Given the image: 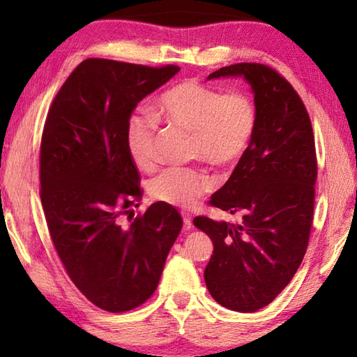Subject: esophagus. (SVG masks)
<instances>
[{
	"mask_svg": "<svg viewBox=\"0 0 357 357\" xmlns=\"http://www.w3.org/2000/svg\"><path fill=\"white\" fill-rule=\"evenodd\" d=\"M183 220H184V225L187 228L192 227V215L189 213H183Z\"/></svg>",
	"mask_w": 357,
	"mask_h": 357,
	"instance_id": "esophagus-1",
	"label": "esophagus"
}]
</instances>
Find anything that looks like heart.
I'll return each instance as SVG.
<instances>
[{"instance_id": "heart-1", "label": "heart", "mask_w": 357, "mask_h": 357, "mask_svg": "<svg viewBox=\"0 0 357 357\" xmlns=\"http://www.w3.org/2000/svg\"><path fill=\"white\" fill-rule=\"evenodd\" d=\"M159 121L190 132V157L228 168L243 159L255 135L258 107L244 89H220L195 80L174 84L160 94L154 114L137 113L126 129V146L143 172L159 162ZM214 179L203 167H170L149 181L153 200L190 208L213 190Z\"/></svg>"}]
</instances>
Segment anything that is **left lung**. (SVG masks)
<instances>
[{
  "label": "left lung",
  "instance_id": "1",
  "mask_svg": "<svg viewBox=\"0 0 357 357\" xmlns=\"http://www.w3.org/2000/svg\"><path fill=\"white\" fill-rule=\"evenodd\" d=\"M244 75L252 84L258 124L249 149L209 204L239 223L193 219L213 239L204 282L215 302L236 312L271 304L309 247L315 183V138L309 112L285 77L261 63L227 66L208 78Z\"/></svg>",
  "mask_w": 357,
  "mask_h": 357
}]
</instances>
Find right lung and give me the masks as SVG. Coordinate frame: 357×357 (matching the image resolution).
Returning a JSON list of instances; mask_svg holds the SVG:
<instances>
[{
	"label": "right lung",
	"instance_id": "add662e5",
	"mask_svg": "<svg viewBox=\"0 0 357 357\" xmlns=\"http://www.w3.org/2000/svg\"><path fill=\"white\" fill-rule=\"evenodd\" d=\"M178 70L84 59L47 114L39 178L48 233L69 279L102 310L128 312L154 294L183 228L178 209L160 202L134 219L142 178L126 146L138 102Z\"/></svg>",
	"mask_w": 357,
	"mask_h": 357
}]
</instances>
